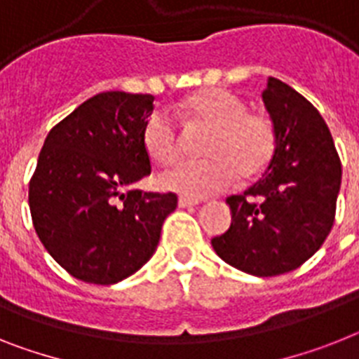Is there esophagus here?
Listing matches in <instances>:
<instances>
[{
  "instance_id": "obj_1",
  "label": "esophagus",
  "mask_w": 359,
  "mask_h": 359,
  "mask_svg": "<svg viewBox=\"0 0 359 359\" xmlns=\"http://www.w3.org/2000/svg\"><path fill=\"white\" fill-rule=\"evenodd\" d=\"M197 204H201V201H197V198H189V197H179V206H180V208L197 206Z\"/></svg>"
}]
</instances>
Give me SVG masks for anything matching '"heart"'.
Listing matches in <instances>:
<instances>
[{"label": "heart", "instance_id": "obj_1", "mask_svg": "<svg viewBox=\"0 0 359 359\" xmlns=\"http://www.w3.org/2000/svg\"><path fill=\"white\" fill-rule=\"evenodd\" d=\"M189 126L208 129L204 161L184 162L161 177L165 189L188 197H206L230 188L236 179L254 180L266 170L276 151V128L270 116L248 111L236 93L212 87L188 96L175 109ZM142 144L151 161L171 165L184 147L177 120L168 111H153L144 122Z\"/></svg>", "mask_w": 359, "mask_h": 359}]
</instances>
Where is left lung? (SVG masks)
Here are the masks:
<instances>
[{"label": "left lung", "instance_id": "8db88e82", "mask_svg": "<svg viewBox=\"0 0 359 359\" xmlns=\"http://www.w3.org/2000/svg\"><path fill=\"white\" fill-rule=\"evenodd\" d=\"M263 102L276 128V151L264 177L226 198L230 228L212 239L217 255L259 277L296 270L332 230L341 162L314 105L277 78Z\"/></svg>", "mask_w": 359, "mask_h": 359}]
</instances>
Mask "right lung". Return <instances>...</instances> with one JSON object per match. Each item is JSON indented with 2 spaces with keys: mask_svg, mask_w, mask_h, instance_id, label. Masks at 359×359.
I'll return each instance as SVG.
<instances>
[{
  "mask_svg": "<svg viewBox=\"0 0 359 359\" xmlns=\"http://www.w3.org/2000/svg\"><path fill=\"white\" fill-rule=\"evenodd\" d=\"M151 95L107 91L49 131L29 182L45 250L80 281L118 283L149 261L175 194L128 189L151 173L142 128Z\"/></svg>",
  "mask_w": 359,
  "mask_h": 359,
  "instance_id": "right-lung-1",
  "label": "right lung"
}]
</instances>
